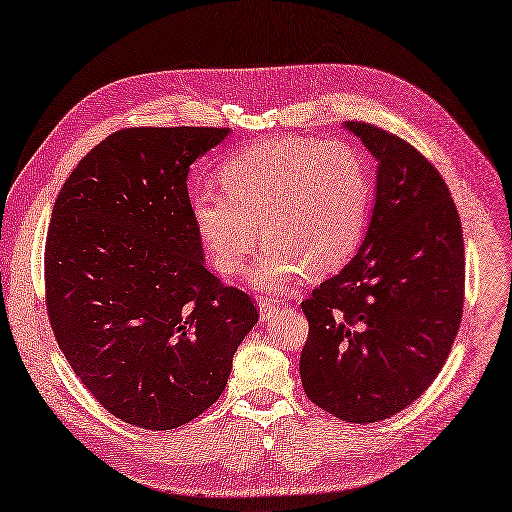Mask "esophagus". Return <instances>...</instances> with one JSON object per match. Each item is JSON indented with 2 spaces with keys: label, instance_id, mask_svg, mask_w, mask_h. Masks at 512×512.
Returning a JSON list of instances; mask_svg holds the SVG:
<instances>
[{
  "label": "esophagus",
  "instance_id": "34e87169",
  "mask_svg": "<svg viewBox=\"0 0 512 512\" xmlns=\"http://www.w3.org/2000/svg\"><path fill=\"white\" fill-rule=\"evenodd\" d=\"M258 308H260V319H263V321H269L273 315H276L278 302H276V299H271V297H260Z\"/></svg>",
  "mask_w": 512,
  "mask_h": 512
}]
</instances>
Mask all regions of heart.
Returning a JSON list of instances; mask_svg holds the SVG:
<instances>
[{
	"label": "heart",
	"instance_id": "obj_1",
	"mask_svg": "<svg viewBox=\"0 0 512 512\" xmlns=\"http://www.w3.org/2000/svg\"><path fill=\"white\" fill-rule=\"evenodd\" d=\"M223 191L193 195L191 215L215 267L234 276L260 243H271L249 284L280 291L297 273L343 267L363 241L371 202L367 162L341 141L280 139L258 143L219 169Z\"/></svg>",
	"mask_w": 512,
	"mask_h": 512
}]
</instances>
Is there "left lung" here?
<instances>
[{
  "mask_svg": "<svg viewBox=\"0 0 512 512\" xmlns=\"http://www.w3.org/2000/svg\"><path fill=\"white\" fill-rule=\"evenodd\" d=\"M378 160L356 256L302 302L310 402L350 423L400 413L439 376L463 317L465 243L441 173L397 134L347 121Z\"/></svg>",
  "mask_w": 512,
  "mask_h": 512,
  "instance_id": "8db88e82",
  "label": "left lung"
}]
</instances>
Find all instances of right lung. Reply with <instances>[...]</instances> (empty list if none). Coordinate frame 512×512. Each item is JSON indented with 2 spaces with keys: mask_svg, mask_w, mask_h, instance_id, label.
Instances as JSON below:
<instances>
[{
  "mask_svg": "<svg viewBox=\"0 0 512 512\" xmlns=\"http://www.w3.org/2000/svg\"><path fill=\"white\" fill-rule=\"evenodd\" d=\"M228 128H126L71 171L45 241L47 317L110 415L173 430L213 406L258 321L204 265L186 176Z\"/></svg>",
  "mask_w": 512,
  "mask_h": 512,
  "instance_id": "right-lung-1",
  "label": "right lung"
}]
</instances>
